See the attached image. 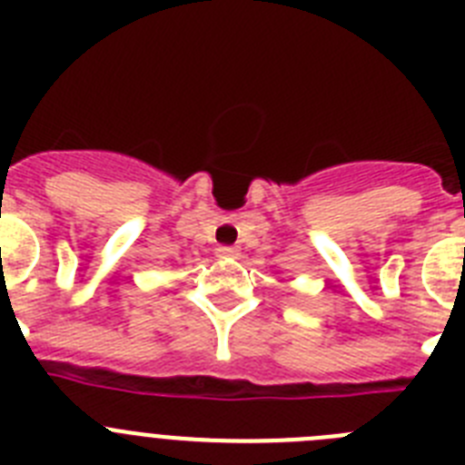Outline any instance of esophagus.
Listing matches in <instances>:
<instances>
[{"instance_id":"obj_1","label":"esophagus","mask_w":465,"mask_h":465,"mask_svg":"<svg viewBox=\"0 0 465 465\" xmlns=\"http://www.w3.org/2000/svg\"><path fill=\"white\" fill-rule=\"evenodd\" d=\"M219 256L235 258L237 256V249H235V246H219Z\"/></svg>"}]
</instances>
